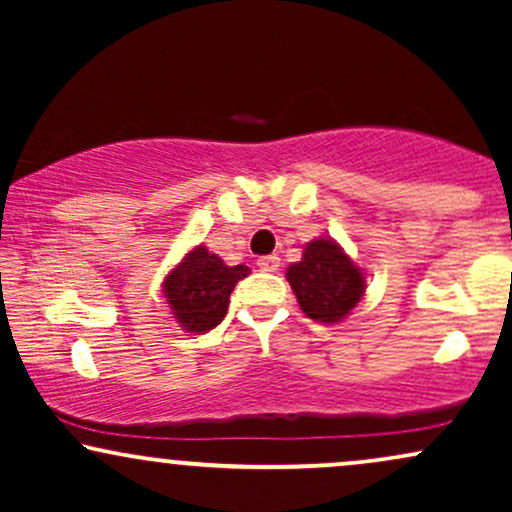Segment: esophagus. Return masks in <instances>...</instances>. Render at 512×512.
<instances>
[{"label": "esophagus", "mask_w": 512, "mask_h": 512, "mask_svg": "<svg viewBox=\"0 0 512 512\" xmlns=\"http://www.w3.org/2000/svg\"><path fill=\"white\" fill-rule=\"evenodd\" d=\"M257 267H260L262 272H276V269L281 267V257H276V255L260 257V260H257Z\"/></svg>", "instance_id": "1"}]
</instances>
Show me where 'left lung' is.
Listing matches in <instances>:
<instances>
[{
    "mask_svg": "<svg viewBox=\"0 0 512 512\" xmlns=\"http://www.w3.org/2000/svg\"><path fill=\"white\" fill-rule=\"evenodd\" d=\"M303 313L317 322H339L366 291L361 269L332 240H313L305 245L303 260L286 272Z\"/></svg>",
    "mask_w": 512,
    "mask_h": 512,
    "instance_id": "left-lung-1",
    "label": "left lung"
}]
</instances>
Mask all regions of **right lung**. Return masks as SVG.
<instances>
[{
  "instance_id": "1",
  "label": "right lung",
  "mask_w": 512,
  "mask_h": 512,
  "mask_svg": "<svg viewBox=\"0 0 512 512\" xmlns=\"http://www.w3.org/2000/svg\"><path fill=\"white\" fill-rule=\"evenodd\" d=\"M250 269L228 267L199 245L163 281L173 317L190 332H209L226 317L236 284Z\"/></svg>"
}]
</instances>
